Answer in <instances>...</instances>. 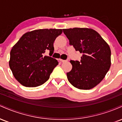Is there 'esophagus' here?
<instances>
[{"label":"esophagus","mask_w":122,"mask_h":122,"mask_svg":"<svg viewBox=\"0 0 122 122\" xmlns=\"http://www.w3.org/2000/svg\"><path fill=\"white\" fill-rule=\"evenodd\" d=\"M60 61H61V62H66L67 60H62V59H60Z\"/></svg>","instance_id":"obj_1"}]
</instances>
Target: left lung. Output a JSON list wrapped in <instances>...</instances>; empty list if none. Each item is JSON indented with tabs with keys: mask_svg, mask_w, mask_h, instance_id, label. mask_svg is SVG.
<instances>
[{
	"mask_svg": "<svg viewBox=\"0 0 122 122\" xmlns=\"http://www.w3.org/2000/svg\"><path fill=\"white\" fill-rule=\"evenodd\" d=\"M63 31L70 45L82 54L80 61H70L72 69L66 73L68 80L80 89L94 88L103 80L110 68V46L92 29L75 27Z\"/></svg>",
	"mask_w": 122,
	"mask_h": 122,
	"instance_id": "obj_1",
	"label": "left lung"
}]
</instances>
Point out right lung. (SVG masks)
<instances>
[{
	"label": "right lung",
	"mask_w": 122,
	"mask_h": 122,
	"mask_svg": "<svg viewBox=\"0 0 122 122\" xmlns=\"http://www.w3.org/2000/svg\"><path fill=\"white\" fill-rule=\"evenodd\" d=\"M62 33V29H56L28 31L14 45L10 51L9 66L19 83L27 87H36L49 79L58 62L51 57H43V54L46 50L53 53V43Z\"/></svg>",
	"instance_id": "right-lung-1"
}]
</instances>
